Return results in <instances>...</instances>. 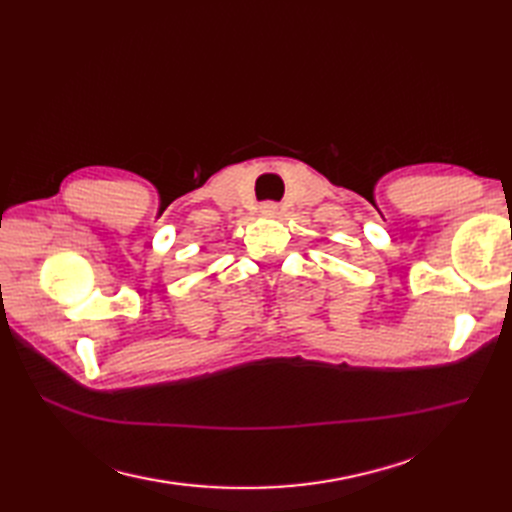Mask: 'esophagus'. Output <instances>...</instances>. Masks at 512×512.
<instances>
[{"label":"esophagus","mask_w":512,"mask_h":512,"mask_svg":"<svg viewBox=\"0 0 512 512\" xmlns=\"http://www.w3.org/2000/svg\"><path fill=\"white\" fill-rule=\"evenodd\" d=\"M260 213L265 215V218H275V215L280 213V207H277L275 203H265V205L260 207Z\"/></svg>","instance_id":"obj_1"}]
</instances>
